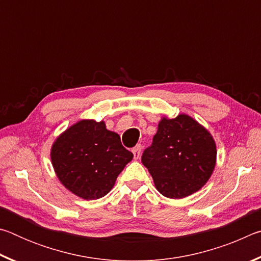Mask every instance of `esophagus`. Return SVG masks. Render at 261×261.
<instances>
[{
	"mask_svg": "<svg viewBox=\"0 0 261 261\" xmlns=\"http://www.w3.org/2000/svg\"><path fill=\"white\" fill-rule=\"evenodd\" d=\"M132 153H134V156L137 160V159H139L140 156V153H141V145H137V146L132 149Z\"/></svg>",
	"mask_w": 261,
	"mask_h": 261,
	"instance_id": "esophagus-1",
	"label": "esophagus"
}]
</instances>
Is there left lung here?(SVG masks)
Segmentation results:
<instances>
[{"mask_svg": "<svg viewBox=\"0 0 261 261\" xmlns=\"http://www.w3.org/2000/svg\"><path fill=\"white\" fill-rule=\"evenodd\" d=\"M141 162L162 196L182 199L208 182L216 165V144L211 132L190 115L163 116Z\"/></svg>", "mask_w": 261, "mask_h": 261, "instance_id": "1", "label": "left lung"}]
</instances>
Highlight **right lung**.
Returning <instances> with one entry per match:
<instances>
[{
	"mask_svg": "<svg viewBox=\"0 0 261 261\" xmlns=\"http://www.w3.org/2000/svg\"><path fill=\"white\" fill-rule=\"evenodd\" d=\"M134 154L103 121L81 120L54 140L50 160L57 178L77 197L94 200L110 192Z\"/></svg>",
	"mask_w": 261,
	"mask_h": 261,
	"instance_id": "add662e5",
	"label": "right lung"
}]
</instances>
